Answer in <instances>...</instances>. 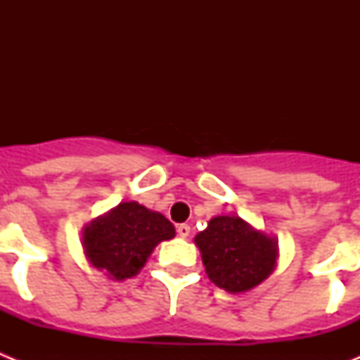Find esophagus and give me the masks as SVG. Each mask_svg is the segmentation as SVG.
I'll return each mask as SVG.
<instances>
[{"label": "esophagus", "instance_id": "1", "mask_svg": "<svg viewBox=\"0 0 360 360\" xmlns=\"http://www.w3.org/2000/svg\"><path fill=\"white\" fill-rule=\"evenodd\" d=\"M176 232H178V236H180V238H187V236H189L191 227L187 224H180L176 227Z\"/></svg>", "mask_w": 360, "mask_h": 360}]
</instances>
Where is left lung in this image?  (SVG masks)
Here are the masks:
<instances>
[{
    "mask_svg": "<svg viewBox=\"0 0 360 360\" xmlns=\"http://www.w3.org/2000/svg\"><path fill=\"white\" fill-rule=\"evenodd\" d=\"M209 279L216 287L240 294L272 274L278 241L250 227L240 216H216L195 238Z\"/></svg>",
    "mask_w": 360,
    "mask_h": 360,
    "instance_id": "left-lung-1",
    "label": "left lung"
}]
</instances>
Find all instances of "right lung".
Masks as SVG:
<instances>
[{"mask_svg": "<svg viewBox=\"0 0 360 360\" xmlns=\"http://www.w3.org/2000/svg\"><path fill=\"white\" fill-rule=\"evenodd\" d=\"M174 238V227L164 214L139 202H122L98 216L82 231L88 262L110 279L124 281L139 274L153 249Z\"/></svg>", "mask_w": 360, "mask_h": 360, "instance_id": "obj_1", "label": "right lung"}]
</instances>
